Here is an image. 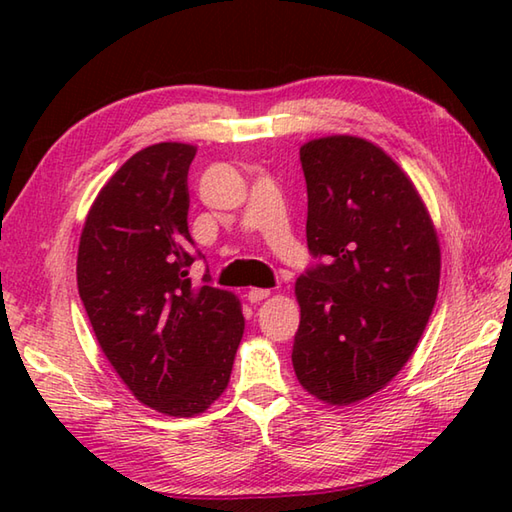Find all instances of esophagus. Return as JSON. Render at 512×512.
I'll return each mask as SVG.
<instances>
[{
	"mask_svg": "<svg viewBox=\"0 0 512 512\" xmlns=\"http://www.w3.org/2000/svg\"><path fill=\"white\" fill-rule=\"evenodd\" d=\"M266 297H270V290L268 288H250L246 292V299L250 303H259V301H264Z\"/></svg>",
	"mask_w": 512,
	"mask_h": 512,
	"instance_id": "obj_1",
	"label": "esophagus"
}]
</instances>
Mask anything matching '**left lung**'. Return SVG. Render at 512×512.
I'll return each mask as SVG.
<instances>
[{"instance_id":"obj_1","label":"left lung","mask_w":512,"mask_h":512,"mask_svg":"<svg viewBox=\"0 0 512 512\" xmlns=\"http://www.w3.org/2000/svg\"><path fill=\"white\" fill-rule=\"evenodd\" d=\"M299 160L319 262L295 286L292 365L312 396L350 405L383 389L416 350L436 306L440 244L416 187L374 143L310 140Z\"/></svg>"}]
</instances>
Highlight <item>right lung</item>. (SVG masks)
Instances as JSON below:
<instances>
[{
	"label": "right lung",
	"instance_id": "obj_1",
	"mask_svg": "<svg viewBox=\"0 0 512 512\" xmlns=\"http://www.w3.org/2000/svg\"><path fill=\"white\" fill-rule=\"evenodd\" d=\"M193 145L138 151L101 189L85 220L76 284L116 374L143 405L189 418L211 407L231 378L244 334L235 295L193 288L204 255L189 233Z\"/></svg>",
	"mask_w": 512,
	"mask_h": 512
}]
</instances>
